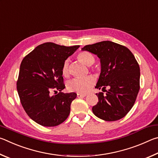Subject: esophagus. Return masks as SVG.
Masks as SVG:
<instances>
[{
  "label": "esophagus",
  "instance_id": "esophagus-1",
  "mask_svg": "<svg viewBox=\"0 0 158 158\" xmlns=\"http://www.w3.org/2000/svg\"><path fill=\"white\" fill-rule=\"evenodd\" d=\"M77 97L78 98H84V97H85L86 96V94H81V93H77Z\"/></svg>",
  "mask_w": 158,
  "mask_h": 158
}]
</instances>
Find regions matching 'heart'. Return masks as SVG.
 Masks as SVG:
<instances>
[{
	"label": "heart",
	"mask_w": 158,
	"mask_h": 158,
	"mask_svg": "<svg viewBox=\"0 0 158 158\" xmlns=\"http://www.w3.org/2000/svg\"><path fill=\"white\" fill-rule=\"evenodd\" d=\"M77 58L87 65H91L95 62V56L89 52H81L78 53ZM62 74L63 76L69 75V60L66 59L62 66ZM95 84V78L93 76H87L84 78H73L67 83V88L72 92L79 93H86L92 85Z\"/></svg>",
	"instance_id": "obj_1"
}]
</instances>
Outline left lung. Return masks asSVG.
<instances>
[{
    "instance_id": "8db88e82",
    "label": "left lung",
    "mask_w": 158,
    "mask_h": 158,
    "mask_svg": "<svg viewBox=\"0 0 158 158\" xmlns=\"http://www.w3.org/2000/svg\"><path fill=\"white\" fill-rule=\"evenodd\" d=\"M100 59L101 73L95 88L105 90L96 93L98 102L92 110L96 116L106 121L121 119L132 108L140 89V68L135 56L123 45L102 41L85 45ZM105 92V91H104Z\"/></svg>"
}]
</instances>
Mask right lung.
<instances>
[{
  "label": "right lung",
  "mask_w": 158,
  "mask_h": 158,
  "mask_svg": "<svg viewBox=\"0 0 158 158\" xmlns=\"http://www.w3.org/2000/svg\"><path fill=\"white\" fill-rule=\"evenodd\" d=\"M79 47L46 42L37 46L21 61L17 81L20 102L28 116L37 123L54 127L62 123L70 112L75 93H63V62ZM60 92L52 96V91Z\"/></svg>",
  "instance_id": "obj_1"
}]
</instances>
